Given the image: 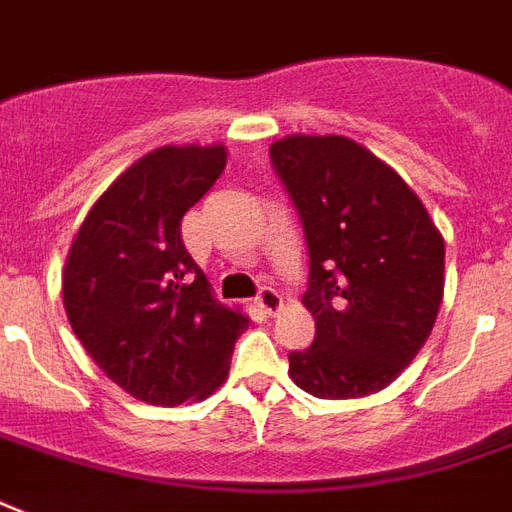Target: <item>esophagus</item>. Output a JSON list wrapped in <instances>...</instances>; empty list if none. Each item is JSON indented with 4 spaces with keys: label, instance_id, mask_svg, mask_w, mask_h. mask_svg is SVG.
<instances>
[{
    "label": "esophagus",
    "instance_id": "obj_1",
    "mask_svg": "<svg viewBox=\"0 0 512 512\" xmlns=\"http://www.w3.org/2000/svg\"><path fill=\"white\" fill-rule=\"evenodd\" d=\"M257 305H260L268 316H273V313L281 311L284 300H281V295L273 287H263L260 292H257Z\"/></svg>",
    "mask_w": 512,
    "mask_h": 512
}]
</instances>
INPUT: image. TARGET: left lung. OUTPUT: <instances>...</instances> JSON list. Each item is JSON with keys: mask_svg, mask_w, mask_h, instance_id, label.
Returning <instances> with one entry per match:
<instances>
[{"mask_svg": "<svg viewBox=\"0 0 512 512\" xmlns=\"http://www.w3.org/2000/svg\"><path fill=\"white\" fill-rule=\"evenodd\" d=\"M271 164L303 223L311 273L303 305L316 337L289 377L316 398H361L404 372L444 297V239L417 193L340 135H289Z\"/></svg>", "mask_w": 512, "mask_h": 512, "instance_id": "1", "label": "left lung"}]
</instances>
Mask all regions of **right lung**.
<instances>
[{
  "label": "right lung",
  "instance_id": "obj_1",
  "mask_svg": "<svg viewBox=\"0 0 512 512\" xmlns=\"http://www.w3.org/2000/svg\"><path fill=\"white\" fill-rule=\"evenodd\" d=\"M223 170V146L156 148L95 201L68 249L63 305L74 335L146 404L212 396L247 329V316L212 297L180 233Z\"/></svg>",
  "mask_w": 512,
  "mask_h": 512
}]
</instances>
